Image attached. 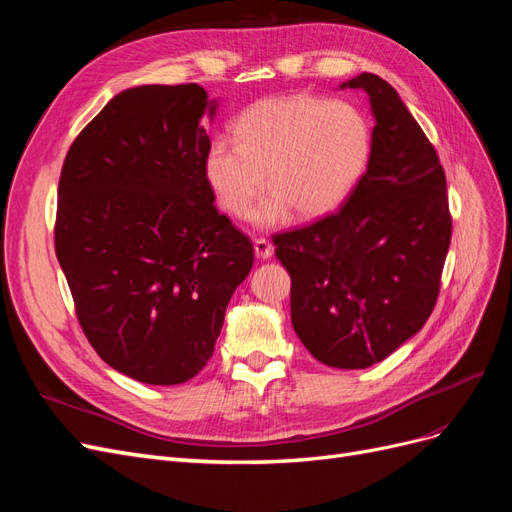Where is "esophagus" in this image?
Segmentation results:
<instances>
[{"label": "esophagus", "mask_w": 512, "mask_h": 512, "mask_svg": "<svg viewBox=\"0 0 512 512\" xmlns=\"http://www.w3.org/2000/svg\"><path fill=\"white\" fill-rule=\"evenodd\" d=\"M254 254L260 260H267V258L273 256V245L267 239H262V237L254 239Z\"/></svg>", "instance_id": "1"}]
</instances>
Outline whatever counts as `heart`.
<instances>
[{
    "label": "heart",
    "mask_w": 512,
    "mask_h": 512,
    "mask_svg": "<svg viewBox=\"0 0 512 512\" xmlns=\"http://www.w3.org/2000/svg\"><path fill=\"white\" fill-rule=\"evenodd\" d=\"M237 141L215 138L205 153V177L220 205L237 218L250 213L267 179L271 192L252 218L280 224L333 211L359 181L369 160L371 130L346 100L277 96L247 106L235 121Z\"/></svg>",
    "instance_id": "b5f03b06"
}]
</instances>
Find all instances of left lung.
<instances>
[{
  "instance_id": "obj_1",
  "label": "left lung",
  "mask_w": 512,
  "mask_h": 512,
  "mask_svg": "<svg viewBox=\"0 0 512 512\" xmlns=\"http://www.w3.org/2000/svg\"><path fill=\"white\" fill-rule=\"evenodd\" d=\"M342 87L367 91L376 117L365 175L335 213L273 243L303 346L329 367L365 369L431 316L453 218L438 153L397 91L369 72Z\"/></svg>"
}]
</instances>
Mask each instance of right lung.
<instances>
[{
  "label": "right lung",
  "mask_w": 512,
  "mask_h": 512,
  "mask_svg": "<svg viewBox=\"0 0 512 512\" xmlns=\"http://www.w3.org/2000/svg\"><path fill=\"white\" fill-rule=\"evenodd\" d=\"M215 104L196 85L121 91L74 138L55 254L81 329L113 369L170 386L211 359L254 247L205 177Z\"/></svg>",
  "instance_id": "1"
}]
</instances>
